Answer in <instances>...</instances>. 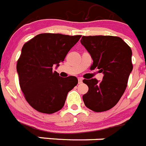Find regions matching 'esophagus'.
<instances>
[{"instance_id": "34e87169", "label": "esophagus", "mask_w": 146, "mask_h": 146, "mask_svg": "<svg viewBox=\"0 0 146 146\" xmlns=\"http://www.w3.org/2000/svg\"><path fill=\"white\" fill-rule=\"evenodd\" d=\"M82 80H82V78H78V82H79V84H80V83H82Z\"/></svg>"}]
</instances>
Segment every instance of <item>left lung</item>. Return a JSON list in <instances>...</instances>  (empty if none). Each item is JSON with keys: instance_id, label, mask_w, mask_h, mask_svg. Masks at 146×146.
<instances>
[{"instance_id": "1", "label": "left lung", "mask_w": 146, "mask_h": 146, "mask_svg": "<svg viewBox=\"0 0 146 146\" xmlns=\"http://www.w3.org/2000/svg\"><path fill=\"white\" fill-rule=\"evenodd\" d=\"M80 42L93 59L91 69L102 72L103 80H83L88 91L82 96L85 105L95 112L111 109L119 101L133 69L132 52L123 39L113 36H82Z\"/></svg>"}]
</instances>
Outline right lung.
Returning a JSON list of instances; mask_svg holds the SVG:
<instances>
[{
  "mask_svg": "<svg viewBox=\"0 0 146 146\" xmlns=\"http://www.w3.org/2000/svg\"><path fill=\"white\" fill-rule=\"evenodd\" d=\"M81 36L41 33L23 45L17 71L22 91L37 111L54 113L64 107L67 94L77 85L74 76L61 77L52 66H59Z\"/></svg>",
  "mask_w": 146,
  "mask_h": 146,
  "instance_id": "right-lung-1",
  "label": "right lung"
}]
</instances>
